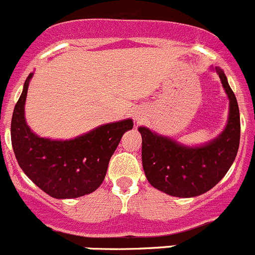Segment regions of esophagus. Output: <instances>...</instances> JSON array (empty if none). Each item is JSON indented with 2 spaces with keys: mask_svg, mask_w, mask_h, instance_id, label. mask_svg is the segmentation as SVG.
I'll return each instance as SVG.
<instances>
[{
  "mask_svg": "<svg viewBox=\"0 0 255 255\" xmlns=\"http://www.w3.org/2000/svg\"><path fill=\"white\" fill-rule=\"evenodd\" d=\"M133 119H134L136 122H139V121H141V119H142L141 113H134V114H133Z\"/></svg>",
  "mask_w": 255,
  "mask_h": 255,
  "instance_id": "esophagus-1",
  "label": "esophagus"
}]
</instances>
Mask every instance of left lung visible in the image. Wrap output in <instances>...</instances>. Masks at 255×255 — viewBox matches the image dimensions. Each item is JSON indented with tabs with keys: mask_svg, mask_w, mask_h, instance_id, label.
<instances>
[{
	"mask_svg": "<svg viewBox=\"0 0 255 255\" xmlns=\"http://www.w3.org/2000/svg\"><path fill=\"white\" fill-rule=\"evenodd\" d=\"M219 75L229 98L228 121L215 138L199 144H184L141 126L142 166L148 183L173 197L192 198L212 189L226 175L239 150L240 113L235 94L224 70L210 66Z\"/></svg>",
	"mask_w": 255,
	"mask_h": 255,
	"instance_id": "1",
	"label": "left lung"
}]
</instances>
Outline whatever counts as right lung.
Segmentation results:
<instances>
[{
    "mask_svg": "<svg viewBox=\"0 0 255 255\" xmlns=\"http://www.w3.org/2000/svg\"><path fill=\"white\" fill-rule=\"evenodd\" d=\"M34 72L25 80L13 108L11 142L16 160L26 176L48 196L70 199L95 192L121 138L133 128L130 118L107 123L70 139L38 136L26 123L25 102Z\"/></svg>",
    "mask_w": 255,
    "mask_h": 255,
    "instance_id": "right-lung-1",
    "label": "right lung"
}]
</instances>
